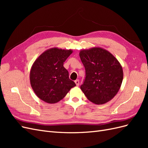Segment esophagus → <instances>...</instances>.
Here are the masks:
<instances>
[{"label": "esophagus", "instance_id": "obj_1", "mask_svg": "<svg viewBox=\"0 0 148 148\" xmlns=\"http://www.w3.org/2000/svg\"><path fill=\"white\" fill-rule=\"evenodd\" d=\"M75 83L76 85H77V86H79V80H78V79L75 80Z\"/></svg>", "mask_w": 148, "mask_h": 148}]
</instances>
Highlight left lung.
<instances>
[{
	"instance_id": "8db88e82",
	"label": "left lung",
	"mask_w": 148,
	"mask_h": 148,
	"mask_svg": "<svg viewBox=\"0 0 148 148\" xmlns=\"http://www.w3.org/2000/svg\"><path fill=\"white\" fill-rule=\"evenodd\" d=\"M79 57L86 70L82 91L96 104L110 101L117 95L123 78L122 66L118 60L99 47L83 49Z\"/></svg>"
}]
</instances>
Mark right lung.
Here are the masks:
<instances>
[{"label":"right lung","mask_w":148,"mask_h":148,"mask_svg":"<svg viewBox=\"0 0 148 148\" xmlns=\"http://www.w3.org/2000/svg\"><path fill=\"white\" fill-rule=\"evenodd\" d=\"M72 52L71 49L53 47L42 52L34 62L29 73L30 84L40 99L55 104L76 86L64 66V62Z\"/></svg>","instance_id":"right-lung-1"}]
</instances>
